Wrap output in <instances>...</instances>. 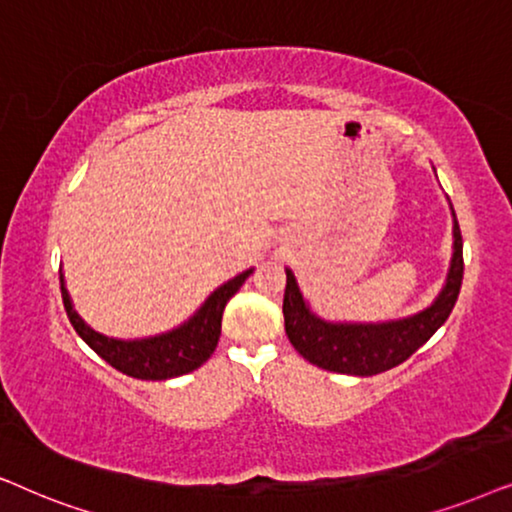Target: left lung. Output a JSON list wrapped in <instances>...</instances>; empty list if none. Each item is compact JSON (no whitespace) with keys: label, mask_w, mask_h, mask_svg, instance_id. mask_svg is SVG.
Returning a JSON list of instances; mask_svg holds the SVG:
<instances>
[{"label":"left lung","mask_w":512,"mask_h":512,"mask_svg":"<svg viewBox=\"0 0 512 512\" xmlns=\"http://www.w3.org/2000/svg\"><path fill=\"white\" fill-rule=\"evenodd\" d=\"M285 283L283 316L290 344L327 372L372 377L405 363L419 346H424L445 323L459 297L463 281V238L459 222H454V255L447 285L440 297L417 316L379 325H332L306 309L292 271Z\"/></svg>","instance_id":"8db88e82"}]
</instances>
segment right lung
Listing matches in <instances>:
<instances>
[{
	"label": "right lung",
	"mask_w": 512,
	"mask_h": 512,
	"mask_svg": "<svg viewBox=\"0 0 512 512\" xmlns=\"http://www.w3.org/2000/svg\"><path fill=\"white\" fill-rule=\"evenodd\" d=\"M250 274L252 269L243 271L241 276L231 278L229 283L217 288L189 323L168 332V335L140 339V342H119V339L98 335L74 313L70 295L63 285V276H60V292H63V304L72 327L102 360H107L114 370L124 372L128 377L161 381L192 372L213 356L222 330L224 306Z\"/></svg>",
	"instance_id": "add662e5"
}]
</instances>
